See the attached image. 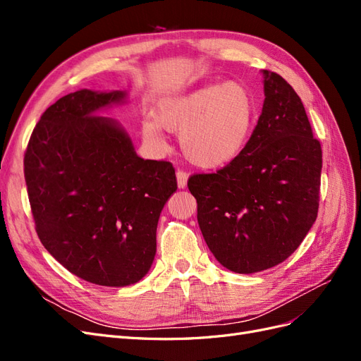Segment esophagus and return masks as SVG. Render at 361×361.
<instances>
[{"label": "esophagus", "mask_w": 361, "mask_h": 361, "mask_svg": "<svg viewBox=\"0 0 361 361\" xmlns=\"http://www.w3.org/2000/svg\"><path fill=\"white\" fill-rule=\"evenodd\" d=\"M176 178H178V187H179V188H185V187H187V182H188V173H187V171L178 170V171H176Z\"/></svg>", "instance_id": "1"}]
</instances>
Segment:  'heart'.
<instances>
[{
  "mask_svg": "<svg viewBox=\"0 0 361 361\" xmlns=\"http://www.w3.org/2000/svg\"><path fill=\"white\" fill-rule=\"evenodd\" d=\"M255 104L248 87L239 81L207 84L164 101L157 122L146 118L141 134L158 152L167 149L161 126L179 133L187 159L200 169H220L241 154L251 129Z\"/></svg>",
  "mask_w": 361,
  "mask_h": 361,
  "instance_id": "obj_1",
  "label": "heart"
}]
</instances>
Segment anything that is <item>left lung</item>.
Returning a JSON list of instances; mask_svg holds the SVG:
<instances>
[{"instance_id":"obj_1","label":"left lung","mask_w":361,"mask_h":361,"mask_svg":"<svg viewBox=\"0 0 361 361\" xmlns=\"http://www.w3.org/2000/svg\"><path fill=\"white\" fill-rule=\"evenodd\" d=\"M264 92L262 114L239 157L188 179L207 247L239 274L286 260L319 207L322 150L300 96L271 71H264Z\"/></svg>"}]
</instances>
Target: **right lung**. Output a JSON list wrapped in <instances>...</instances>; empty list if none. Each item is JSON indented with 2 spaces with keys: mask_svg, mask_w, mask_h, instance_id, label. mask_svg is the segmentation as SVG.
<instances>
[{
  "mask_svg": "<svg viewBox=\"0 0 361 361\" xmlns=\"http://www.w3.org/2000/svg\"><path fill=\"white\" fill-rule=\"evenodd\" d=\"M125 97L87 89L60 97L32 129L24 157L40 243L76 277L111 288L147 274L159 214L178 190L171 162L140 158L116 120L96 116Z\"/></svg>",
  "mask_w": 361,
  "mask_h": 361,
  "instance_id": "1",
  "label": "right lung"
}]
</instances>
